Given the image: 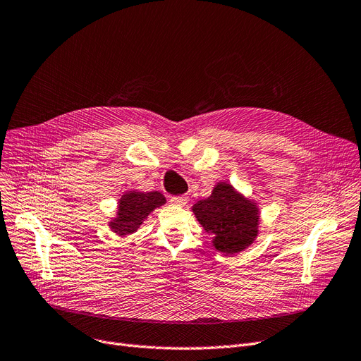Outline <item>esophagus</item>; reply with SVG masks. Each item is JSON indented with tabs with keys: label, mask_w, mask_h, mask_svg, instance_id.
I'll list each match as a JSON object with an SVG mask.
<instances>
[{
	"label": "esophagus",
	"mask_w": 361,
	"mask_h": 361,
	"mask_svg": "<svg viewBox=\"0 0 361 361\" xmlns=\"http://www.w3.org/2000/svg\"><path fill=\"white\" fill-rule=\"evenodd\" d=\"M170 201H171V204L179 206V207H185V206H186V203H188V197H186V195L171 197V198H170Z\"/></svg>",
	"instance_id": "obj_1"
}]
</instances>
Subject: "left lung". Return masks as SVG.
<instances>
[{
  "mask_svg": "<svg viewBox=\"0 0 361 361\" xmlns=\"http://www.w3.org/2000/svg\"><path fill=\"white\" fill-rule=\"evenodd\" d=\"M197 221L212 234L214 249L225 256L247 249L259 233V209L233 185L219 182L212 195L192 206Z\"/></svg>",
  "mask_w": 361,
  "mask_h": 361,
  "instance_id": "1",
  "label": "left lung"
}]
</instances>
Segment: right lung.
Masks as SVG:
<instances>
[{
	"mask_svg": "<svg viewBox=\"0 0 361 361\" xmlns=\"http://www.w3.org/2000/svg\"><path fill=\"white\" fill-rule=\"evenodd\" d=\"M166 203V197L158 192H139V191H128L121 195L118 201L117 216L109 222V228L115 234L121 237L133 234L137 228L148 218V214Z\"/></svg>",
	"mask_w": 361,
	"mask_h": 361,
	"instance_id": "1",
	"label": "right lung"
}]
</instances>
